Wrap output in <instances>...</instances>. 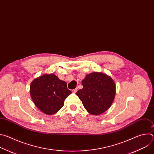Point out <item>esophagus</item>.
<instances>
[{
  "label": "esophagus",
  "instance_id": "obj_1",
  "mask_svg": "<svg viewBox=\"0 0 154 154\" xmlns=\"http://www.w3.org/2000/svg\"><path fill=\"white\" fill-rule=\"evenodd\" d=\"M77 91V88H75V89L72 90V92L73 93H75Z\"/></svg>",
  "mask_w": 154,
  "mask_h": 154
}]
</instances>
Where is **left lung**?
Returning <instances> with one entry per match:
<instances>
[{
  "mask_svg": "<svg viewBox=\"0 0 154 154\" xmlns=\"http://www.w3.org/2000/svg\"><path fill=\"white\" fill-rule=\"evenodd\" d=\"M83 88L77 95L90 114L99 115L110 107L116 94V85L110 76L94 72L82 80Z\"/></svg>",
  "mask_w": 154,
  "mask_h": 154,
  "instance_id": "8db88e82",
  "label": "left lung"
}]
</instances>
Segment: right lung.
<instances>
[{
  "mask_svg": "<svg viewBox=\"0 0 154 154\" xmlns=\"http://www.w3.org/2000/svg\"><path fill=\"white\" fill-rule=\"evenodd\" d=\"M30 94L35 106L41 112L52 115L63 106L64 99L71 91L67 88L66 83L54 74H45L32 82Z\"/></svg>",
  "mask_w": 154,
  "mask_h": 154,
  "instance_id": "right-lung-1",
  "label": "right lung"
}]
</instances>
